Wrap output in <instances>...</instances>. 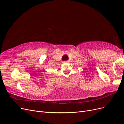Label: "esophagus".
I'll return each mask as SVG.
<instances>
[{"instance_id":"obj_1","label":"esophagus","mask_w":124,"mask_h":124,"mask_svg":"<svg viewBox=\"0 0 124 124\" xmlns=\"http://www.w3.org/2000/svg\"><path fill=\"white\" fill-rule=\"evenodd\" d=\"M69 62V61H63L62 62L64 63H67V62Z\"/></svg>"}]
</instances>
